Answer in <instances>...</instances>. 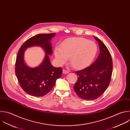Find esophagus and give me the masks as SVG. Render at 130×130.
Returning a JSON list of instances; mask_svg holds the SVG:
<instances>
[{"mask_svg": "<svg viewBox=\"0 0 130 130\" xmlns=\"http://www.w3.org/2000/svg\"><path fill=\"white\" fill-rule=\"evenodd\" d=\"M62 73H63V74H67L69 73V72H68V71H67V70L63 69V71H62Z\"/></svg>", "mask_w": 130, "mask_h": 130, "instance_id": "1", "label": "esophagus"}]
</instances>
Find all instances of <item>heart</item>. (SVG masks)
Segmentation results:
<instances>
[{"instance_id":"1","label":"heart","mask_w":130,"mask_h":130,"mask_svg":"<svg viewBox=\"0 0 130 130\" xmlns=\"http://www.w3.org/2000/svg\"><path fill=\"white\" fill-rule=\"evenodd\" d=\"M98 46L92 41L82 38H71L64 41L54 50L58 63H65L70 57V63L75 69L80 70L89 66L94 59Z\"/></svg>"}]
</instances>
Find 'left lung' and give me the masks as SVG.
Here are the masks:
<instances>
[{
  "instance_id": "left-lung-1",
  "label": "left lung",
  "mask_w": 130,
  "mask_h": 130,
  "mask_svg": "<svg viewBox=\"0 0 130 130\" xmlns=\"http://www.w3.org/2000/svg\"><path fill=\"white\" fill-rule=\"evenodd\" d=\"M100 54L96 60L89 67L76 72L78 80L74 89L81 99L93 100L100 96L106 90L110 82L113 63L110 52L99 39Z\"/></svg>"
}]
</instances>
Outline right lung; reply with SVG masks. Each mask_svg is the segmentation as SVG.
Wrapping results in <instances>:
<instances>
[{"instance_id":"obj_1","label":"right lung","mask_w":130,"mask_h":130,"mask_svg":"<svg viewBox=\"0 0 130 130\" xmlns=\"http://www.w3.org/2000/svg\"><path fill=\"white\" fill-rule=\"evenodd\" d=\"M55 35V33H52L34 36L24 42L18 51L15 64L16 75L21 87L31 95L40 97L46 95L61 76L62 68L52 66L48 55L52 54L51 40ZM34 46L42 47L46 54L39 67L30 68L24 62V55L26 48Z\"/></svg>"}]
</instances>
